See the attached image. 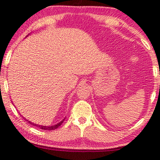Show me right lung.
<instances>
[{"mask_svg":"<svg viewBox=\"0 0 160 160\" xmlns=\"http://www.w3.org/2000/svg\"><path fill=\"white\" fill-rule=\"evenodd\" d=\"M63 121H64V120H62V122L58 123V124H57L53 125V126H48H48H42V125H38V124H33V123L29 122V121H28V120H27V122H28V123H30V124H32V126H36V127H37V128H39L40 129H42V130H55V129L58 128L59 126H61V124H62Z\"/></svg>","mask_w":160,"mask_h":160,"instance_id":"right-lung-1","label":"right lung"}]
</instances>
